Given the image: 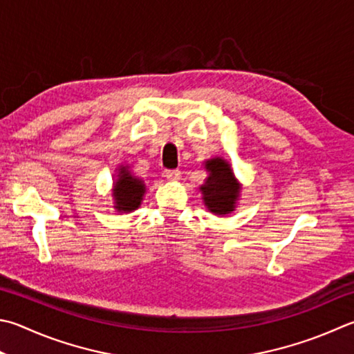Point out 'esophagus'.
<instances>
[{"label": "esophagus", "mask_w": 354, "mask_h": 354, "mask_svg": "<svg viewBox=\"0 0 354 354\" xmlns=\"http://www.w3.org/2000/svg\"><path fill=\"white\" fill-rule=\"evenodd\" d=\"M165 177L169 180H178L180 178V171L178 169H166Z\"/></svg>", "instance_id": "1"}]
</instances>
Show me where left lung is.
<instances>
[{
  "instance_id": "obj_1",
  "label": "left lung",
  "mask_w": 354,
  "mask_h": 354,
  "mask_svg": "<svg viewBox=\"0 0 354 354\" xmlns=\"http://www.w3.org/2000/svg\"><path fill=\"white\" fill-rule=\"evenodd\" d=\"M209 177L202 186L205 205L214 214L223 216L234 211V203L239 197V185L232 174L231 166L222 158H212L206 162Z\"/></svg>"
}]
</instances>
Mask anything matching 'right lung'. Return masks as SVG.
Instances as JSON below:
<instances>
[{
  "mask_svg": "<svg viewBox=\"0 0 354 354\" xmlns=\"http://www.w3.org/2000/svg\"><path fill=\"white\" fill-rule=\"evenodd\" d=\"M145 194V185L140 178L131 176V172L122 168L118 172V180L115 182L114 197L115 208L118 211L131 212L137 209Z\"/></svg>",
  "mask_w": 354,
  "mask_h": 354,
  "instance_id": "obj_1",
  "label": "right lung"
}]
</instances>
